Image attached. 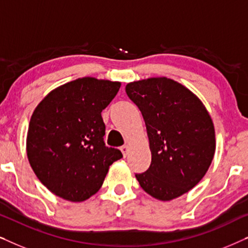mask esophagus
<instances>
[{
    "label": "esophagus",
    "instance_id": "obj_1",
    "mask_svg": "<svg viewBox=\"0 0 248 248\" xmlns=\"http://www.w3.org/2000/svg\"><path fill=\"white\" fill-rule=\"evenodd\" d=\"M121 151H122V154H123V155L125 157V155H126L127 152H128V147H127V145H122Z\"/></svg>",
    "mask_w": 248,
    "mask_h": 248
}]
</instances>
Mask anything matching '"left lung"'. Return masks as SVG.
<instances>
[{"instance_id":"1","label":"left lung","mask_w":248,"mask_h":248,"mask_svg":"<svg viewBox=\"0 0 248 248\" xmlns=\"http://www.w3.org/2000/svg\"><path fill=\"white\" fill-rule=\"evenodd\" d=\"M125 91L143 116L151 150L150 167L135 177L155 199L178 198L211 165L216 150L211 117L194 93L167 78L128 83Z\"/></svg>"}]
</instances>
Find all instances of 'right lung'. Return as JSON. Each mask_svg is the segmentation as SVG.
<instances>
[{"label":"right lung","mask_w":248,"mask_h":248,"mask_svg":"<svg viewBox=\"0 0 248 248\" xmlns=\"http://www.w3.org/2000/svg\"><path fill=\"white\" fill-rule=\"evenodd\" d=\"M120 82L82 78L49 93L33 111L27 155L40 182L54 194L81 202L99 191L108 168L123 158L106 147L101 111Z\"/></svg>","instance_id":"obj_1"}]
</instances>
